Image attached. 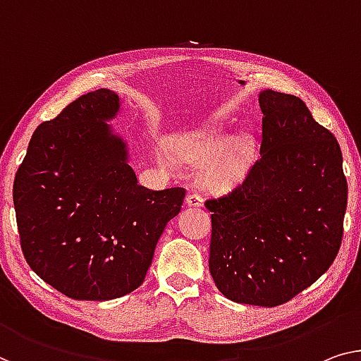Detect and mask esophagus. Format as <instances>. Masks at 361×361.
<instances>
[{"label":"esophagus","mask_w":361,"mask_h":361,"mask_svg":"<svg viewBox=\"0 0 361 361\" xmlns=\"http://www.w3.org/2000/svg\"><path fill=\"white\" fill-rule=\"evenodd\" d=\"M202 201H204V197H202L201 192H191V195L188 196V204H190V206H192V207L202 206Z\"/></svg>","instance_id":"obj_1"}]
</instances>
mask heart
I'll return each mask as SVG.
<instances>
[{"label":"heart","instance_id":"heart-1","mask_svg":"<svg viewBox=\"0 0 361 361\" xmlns=\"http://www.w3.org/2000/svg\"><path fill=\"white\" fill-rule=\"evenodd\" d=\"M224 146L225 141L215 131L196 133L176 139L171 154L183 162L201 165L207 161L202 170V180L215 188H227L243 176L248 155L240 147L225 149L219 154Z\"/></svg>","mask_w":361,"mask_h":361}]
</instances>
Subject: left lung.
I'll list each match as a JSON object with an SVG mask.
<instances>
[{"label": "left lung", "mask_w": 361, "mask_h": 361, "mask_svg": "<svg viewBox=\"0 0 361 361\" xmlns=\"http://www.w3.org/2000/svg\"><path fill=\"white\" fill-rule=\"evenodd\" d=\"M261 155L212 212L209 269L236 303L279 306L334 262L343 236L348 185L342 150L295 95L264 90Z\"/></svg>", "instance_id": "1"}]
</instances>
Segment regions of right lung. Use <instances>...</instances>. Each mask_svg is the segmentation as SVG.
I'll return each mask as SVG.
<instances>
[{
  "mask_svg": "<svg viewBox=\"0 0 361 361\" xmlns=\"http://www.w3.org/2000/svg\"><path fill=\"white\" fill-rule=\"evenodd\" d=\"M118 95H80L32 136L13 185L27 264L73 300L123 297L144 282L166 222L185 188L139 186L125 142L105 120Z\"/></svg>",
  "mask_w": 361,
  "mask_h": 361,
  "instance_id": "right-lung-1",
  "label": "right lung"
}]
</instances>
